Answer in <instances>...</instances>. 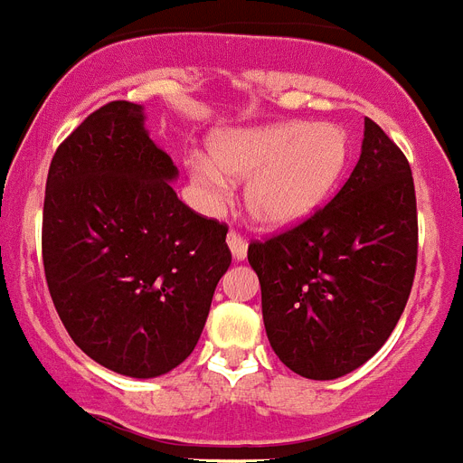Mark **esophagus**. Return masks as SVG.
I'll return each instance as SVG.
<instances>
[{"mask_svg": "<svg viewBox=\"0 0 463 463\" xmlns=\"http://www.w3.org/2000/svg\"><path fill=\"white\" fill-rule=\"evenodd\" d=\"M228 247H231V251H232V256H235V259H238V261H242L244 256H247V240L242 238V235H240V232H235V231H231L228 232Z\"/></svg>", "mask_w": 463, "mask_h": 463, "instance_id": "esophagus-1", "label": "esophagus"}]
</instances>
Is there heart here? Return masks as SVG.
I'll list each match as a JSON object with an SVG mask.
<instances>
[{
    "mask_svg": "<svg viewBox=\"0 0 463 463\" xmlns=\"http://www.w3.org/2000/svg\"><path fill=\"white\" fill-rule=\"evenodd\" d=\"M348 136L336 124L278 122L228 129L212 138V159L190 155L188 172L212 212L231 197V178L247 182L244 204L266 228L301 223L332 195L348 162Z\"/></svg>",
    "mask_w": 463,
    "mask_h": 463,
    "instance_id": "heart-1",
    "label": "heart"
}]
</instances>
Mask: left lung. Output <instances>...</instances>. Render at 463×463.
I'll use <instances>...</instances> for the list:
<instances>
[{
  "label": "left lung",
  "instance_id": "1",
  "mask_svg": "<svg viewBox=\"0 0 463 463\" xmlns=\"http://www.w3.org/2000/svg\"><path fill=\"white\" fill-rule=\"evenodd\" d=\"M417 250L410 162L364 118L363 153L334 200L285 232L250 244L275 355L317 382L367 363L405 310Z\"/></svg>",
  "mask_w": 463,
  "mask_h": 463
}]
</instances>
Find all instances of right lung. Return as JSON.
<instances>
[{
  "label": "right lung",
  "mask_w": 463,
  "mask_h": 463,
  "mask_svg": "<svg viewBox=\"0 0 463 463\" xmlns=\"http://www.w3.org/2000/svg\"><path fill=\"white\" fill-rule=\"evenodd\" d=\"M172 178L129 100L93 110L46 176L42 261L58 317L91 360L136 379L193 353L232 259L228 225L178 200Z\"/></svg>",
  "instance_id": "1"
}]
</instances>
